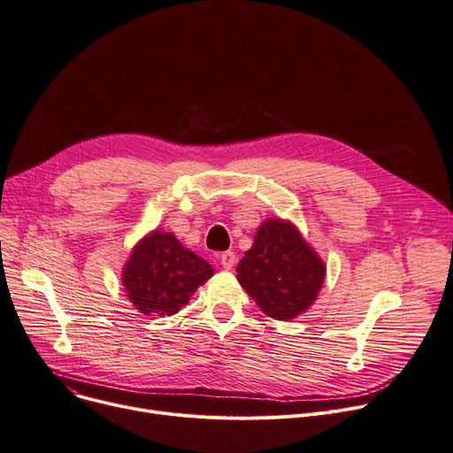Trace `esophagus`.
Instances as JSON below:
<instances>
[{
    "label": "esophagus",
    "mask_w": 453,
    "mask_h": 453,
    "mask_svg": "<svg viewBox=\"0 0 453 453\" xmlns=\"http://www.w3.org/2000/svg\"><path fill=\"white\" fill-rule=\"evenodd\" d=\"M234 262H236V257H234L233 251H226V253L220 255V264H222L224 269H227V271L233 269V267H234Z\"/></svg>",
    "instance_id": "34e87169"
}]
</instances>
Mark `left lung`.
Wrapping results in <instances>:
<instances>
[{"instance_id":"left-lung-1","label":"left lung","mask_w":453,"mask_h":453,"mask_svg":"<svg viewBox=\"0 0 453 453\" xmlns=\"http://www.w3.org/2000/svg\"><path fill=\"white\" fill-rule=\"evenodd\" d=\"M238 281L271 318L289 321L305 312L325 280V264L295 224L271 219L240 260Z\"/></svg>"}]
</instances>
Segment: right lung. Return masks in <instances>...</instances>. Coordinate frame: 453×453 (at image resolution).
Segmentation results:
<instances>
[{
	"label": "right lung",
	"instance_id": "right-lung-1",
	"mask_svg": "<svg viewBox=\"0 0 453 453\" xmlns=\"http://www.w3.org/2000/svg\"><path fill=\"white\" fill-rule=\"evenodd\" d=\"M213 274V267L186 250L173 233L151 231L122 269V285L139 312L164 318L177 314Z\"/></svg>",
	"mask_w": 453,
	"mask_h": 453
}]
</instances>
